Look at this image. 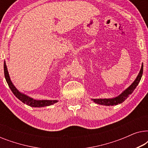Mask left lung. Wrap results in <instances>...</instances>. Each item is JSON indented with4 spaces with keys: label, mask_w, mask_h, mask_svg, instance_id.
I'll list each match as a JSON object with an SVG mask.
<instances>
[{
    "label": "left lung",
    "mask_w": 148,
    "mask_h": 148,
    "mask_svg": "<svg viewBox=\"0 0 148 148\" xmlns=\"http://www.w3.org/2000/svg\"><path fill=\"white\" fill-rule=\"evenodd\" d=\"M143 65L142 64L141 65V68L140 71H139L138 75H137V78L135 79V80L133 82V84L129 87L128 88H127L126 90L121 93V94L117 97L113 98H108V99H92V100L94 101L95 103L101 105H105V106H114V105H117L119 104H121L124 102L126 99L128 98L129 96L133 93V91L137 85L139 84V82H140L141 77H142L143 74Z\"/></svg>",
    "instance_id": "left-lung-1"
}]
</instances>
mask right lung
<instances>
[{
  "label": "right lung",
  "instance_id": "obj_1",
  "mask_svg": "<svg viewBox=\"0 0 148 148\" xmlns=\"http://www.w3.org/2000/svg\"><path fill=\"white\" fill-rule=\"evenodd\" d=\"M4 73H5V79L7 81L8 85H9V87L11 89L12 92L13 93V94L17 97V98L19 99V100H21L22 102H23L24 104L28 105V106H32V107H44V106H50V105H52L55 104L58 102V100H34L32 98H30V97L27 96V95L22 94L19 92V90H17V88L14 86L13 83L11 81V79H10L9 73H8L7 67V65H6V62L5 61L4 62Z\"/></svg>",
  "mask_w": 148,
  "mask_h": 148
}]
</instances>
